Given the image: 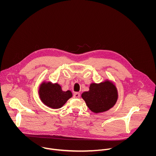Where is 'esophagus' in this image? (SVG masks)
<instances>
[{
  "mask_svg": "<svg viewBox=\"0 0 156 156\" xmlns=\"http://www.w3.org/2000/svg\"><path fill=\"white\" fill-rule=\"evenodd\" d=\"M80 97V93H75L74 94V98H79Z\"/></svg>",
  "mask_w": 156,
  "mask_h": 156,
  "instance_id": "34e87169",
  "label": "esophagus"
}]
</instances>
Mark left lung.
I'll return each instance as SVG.
<instances>
[{
  "instance_id": "1",
  "label": "left lung",
  "mask_w": 156,
  "mask_h": 156,
  "mask_svg": "<svg viewBox=\"0 0 156 156\" xmlns=\"http://www.w3.org/2000/svg\"><path fill=\"white\" fill-rule=\"evenodd\" d=\"M87 107L95 114L104 112L112 108L118 99L115 85L108 80L100 83H91L90 90L81 94Z\"/></svg>"
}]
</instances>
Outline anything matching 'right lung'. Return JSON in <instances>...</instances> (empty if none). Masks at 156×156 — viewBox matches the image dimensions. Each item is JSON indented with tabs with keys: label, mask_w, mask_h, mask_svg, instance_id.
Here are the masks:
<instances>
[{
	"label": "right lung",
	"mask_w": 156,
	"mask_h": 156,
	"mask_svg": "<svg viewBox=\"0 0 156 156\" xmlns=\"http://www.w3.org/2000/svg\"><path fill=\"white\" fill-rule=\"evenodd\" d=\"M38 94L44 105L54 109L61 108L73 96L71 91H63L60 84L49 81H43L40 84Z\"/></svg>",
	"instance_id": "right-lung-1"
}]
</instances>
